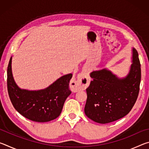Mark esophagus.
Segmentation results:
<instances>
[{"label": "esophagus", "instance_id": "esophagus-1", "mask_svg": "<svg viewBox=\"0 0 149 149\" xmlns=\"http://www.w3.org/2000/svg\"><path fill=\"white\" fill-rule=\"evenodd\" d=\"M89 75L86 72H82L77 75L76 79H72L70 81V89L74 92L80 90H84L89 85Z\"/></svg>", "mask_w": 149, "mask_h": 149}]
</instances>
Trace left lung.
Masks as SVG:
<instances>
[{
  "label": "left lung",
  "mask_w": 149,
  "mask_h": 149,
  "mask_svg": "<svg viewBox=\"0 0 149 149\" xmlns=\"http://www.w3.org/2000/svg\"><path fill=\"white\" fill-rule=\"evenodd\" d=\"M132 64L125 77L104 68L90 74L93 78L86 91L85 114L99 123L120 119L129 113L137 100L141 82V64L137 50L132 49Z\"/></svg>",
  "instance_id": "obj_1"
}]
</instances>
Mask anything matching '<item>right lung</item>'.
<instances>
[{
	"mask_svg": "<svg viewBox=\"0 0 149 149\" xmlns=\"http://www.w3.org/2000/svg\"><path fill=\"white\" fill-rule=\"evenodd\" d=\"M10 58L7 69V87L10 99L20 114L33 122H47L56 119L61 114L67 97L72 74L60 77L43 89L29 91L17 86L12 72Z\"/></svg>",
	"mask_w": 149,
	"mask_h": 149,
	"instance_id": "1",
	"label": "right lung"
}]
</instances>
